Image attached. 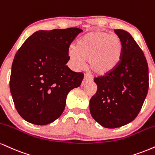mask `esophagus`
<instances>
[{"mask_svg":"<svg viewBox=\"0 0 155 155\" xmlns=\"http://www.w3.org/2000/svg\"><path fill=\"white\" fill-rule=\"evenodd\" d=\"M91 80H92V79H91L88 76L85 75V76H84V79H83V81H82V83H81V86H84V85L86 83H87V82H88V81H90Z\"/></svg>","mask_w":155,"mask_h":155,"instance_id":"1","label":"esophagus"}]
</instances>
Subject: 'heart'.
I'll use <instances>...</instances> for the list:
<instances>
[{"instance_id":"heart-1","label":"heart","mask_w":155,"mask_h":155,"mask_svg":"<svg viewBox=\"0 0 155 155\" xmlns=\"http://www.w3.org/2000/svg\"><path fill=\"white\" fill-rule=\"evenodd\" d=\"M123 46L120 39L102 31H93L81 37L75 46L68 50L71 61L76 68L89 66L93 74L105 76L113 72L122 58Z\"/></svg>"}]
</instances>
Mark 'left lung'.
<instances>
[{
    "mask_svg": "<svg viewBox=\"0 0 155 155\" xmlns=\"http://www.w3.org/2000/svg\"><path fill=\"white\" fill-rule=\"evenodd\" d=\"M122 42V58L107 76L94 78L96 94L90 99L92 118L102 126L118 128L137 118L149 89V69L143 51L128 31L115 29Z\"/></svg>",
    "mask_w": 155,
    "mask_h": 155,
    "instance_id": "1",
    "label": "left lung"
}]
</instances>
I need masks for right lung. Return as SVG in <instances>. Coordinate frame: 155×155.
Wrapping results in <instances>:
<instances>
[{
    "mask_svg": "<svg viewBox=\"0 0 155 155\" xmlns=\"http://www.w3.org/2000/svg\"><path fill=\"white\" fill-rule=\"evenodd\" d=\"M82 31H37L15 55L10 90L16 110L27 122L42 126L55 121L64 110L68 92L81 85L84 74L66 64L70 45Z\"/></svg>",
    "mask_w": 155,
    "mask_h": 155,
    "instance_id": "obj_1",
    "label": "right lung"
}]
</instances>
